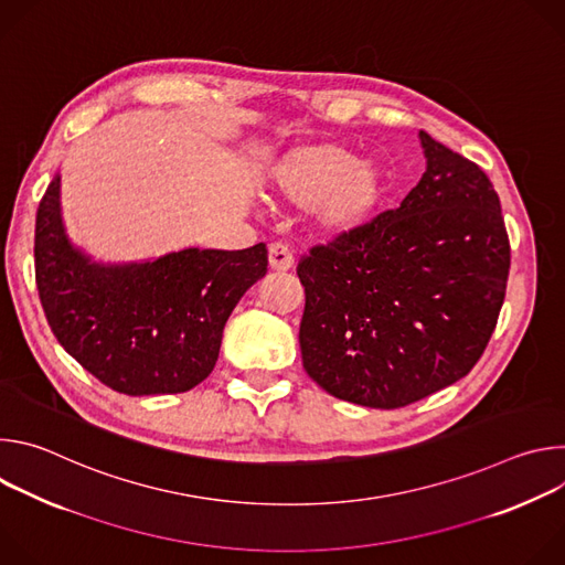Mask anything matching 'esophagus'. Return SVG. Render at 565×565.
I'll return each instance as SVG.
<instances>
[{"mask_svg":"<svg viewBox=\"0 0 565 565\" xmlns=\"http://www.w3.org/2000/svg\"><path fill=\"white\" fill-rule=\"evenodd\" d=\"M268 259H270V268L277 273H286L295 264L292 253L288 250L286 244H281V241H275V244L268 246Z\"/></svg>","mask_w":565,"mask_h":565,"instance_id":"1","label":"esophagus"}]
</instances>
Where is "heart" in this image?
<instances>
[{"instance_id":"heart-1","label":"heart","mask_w":565,"mask_h":565,"mask_svg":"<svg viewBox=\"0 0 565 565\" xmlns=\"http://www.w3.org/2000/svg\"><path fill=\"white\" fill-rule=\"evenodd\" d=\"M273 196L308 205L319 234L340 238L364 227L382 199V172L371 158L333 142L299 145L281 156L273 172Z\"/></svg>"}]
</instances>
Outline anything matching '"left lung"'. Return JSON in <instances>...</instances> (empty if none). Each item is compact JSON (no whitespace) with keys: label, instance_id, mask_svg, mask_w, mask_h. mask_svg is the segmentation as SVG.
Listing matches in <instances>:
<instances>
[{"label":"left lung","instance_id":"1","mask_svg":"<svg viewBox=\"0 0 565 565\" xmlns=\"http://www.w3.org/2000/svg\"><path fill=\"white\" fill-rule=\"evenodd\" d=\"M420 142L427 170L399 207L297 264L306 373L373 409L465 377L505 299L510 238L492 181L427 131Z\"/></svg>","mask_w":565,"mask_h":565}]
</instances>
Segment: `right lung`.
I'll return each mask as SVG.
<instances>
[{
    "mask_svg": "<svg viewBox=\"0 0 565 565\" xmlns=\"http://www.w3.org/2000/svg\"><path fill=\"white\" fill-rule=\"evenodd\" d=\"M266 270V244L98 264L64 232L60 177L38 207L35 284L49 327L73 360L118 393H183L203 382L230 312Z\"/></svg>",
    "mask_w": 565,
    "mask_h": 565,
    "instance_id": "add662e5",
    "label": "right lung"
}]
</instances>
